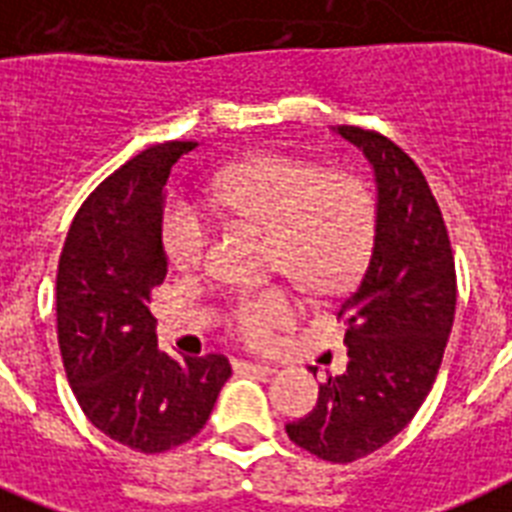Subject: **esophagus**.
<instances>
[{
    "instance_id": "34e87169",
    "label": "esophagus",
    "mask_w": 512,
    "mask_h": 512,
    "mask_svg": "<svg viewBox=\"0 0 512 512\" xmlns=\"http://www.w3.org/2000/svg\"><path fill=\"white\" fill-rule=\"evenodd\" d=\"M235 366H240V369L246 371H259V374H274V366H269V363H256V361H235Z\"/></svg>"
}]
</instances>
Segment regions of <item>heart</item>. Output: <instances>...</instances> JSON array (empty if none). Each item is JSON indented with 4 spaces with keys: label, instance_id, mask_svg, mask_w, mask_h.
Wrapping results in <instances>:
<instances>
[{
    "label": "heart",
    "instance_id": "heart-1",
    "mask_svg": "<svg viewBox=\"0 0 512 512\" xmlns=\"http://www.w3.org/2000/svg\"><path fill=\"white\" fill-rule=\"evenodd\" d=\"M211 196L232 217L269 232V261L311 293H337L363 272L377 240V201L353 172H324L290 154H259L211 180ZM211 225L188 198L162 209V248L177 269H198L209 251ZM295 301L272 285L235 298L227 327L238 340L264 348L293 322Z\"/></svg>",
    "mask_w": 512,
    "mask_h": 512
}]
</instances>
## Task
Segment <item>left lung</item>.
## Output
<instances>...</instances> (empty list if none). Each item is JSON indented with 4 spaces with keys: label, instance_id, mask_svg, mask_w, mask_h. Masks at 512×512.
Returning <instances> with one entry per match:
<instances>
[{
    "label": "left lung",
    "instance_id": "8db88e82",
    "mask_svg": "<svg viewBox=\"0 0 512 512\" xmlns=\"http://www.w3.org/2000/svg\"><path fill=\"white\" fill-rule=\"evenodd\" d=\"M337 133L377 172V240L337 311L348 324V369L319 384L314 411L285 432L316 458L353 463L403 432L432 390L458 282L445 219L418 164L377 130L340 125Z\"/></svg>",
    "mask_w": 512,
    "mask_h": 512
}]
</instances>
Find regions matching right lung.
<instances>
[{
  "instance_id": "right-lung-1",
  "label": "right lung",
  "mask_w": 512,
  "mask_h": 512,
  "mask_svg": "<svg viewBox=\"0 0 512 512\" xmlns=\"http://www.w3.org/2000/svg\"><path fill=\"white\" fill-rule=\"evenodd\" d=\"M193 141L156 143L104 177L80 204L57 272V337L88 421L138 453H164L209 421L232 369L209 353L159 350L151 293L167 277L164 185Z\"/></svg>"
}]
</instances>
